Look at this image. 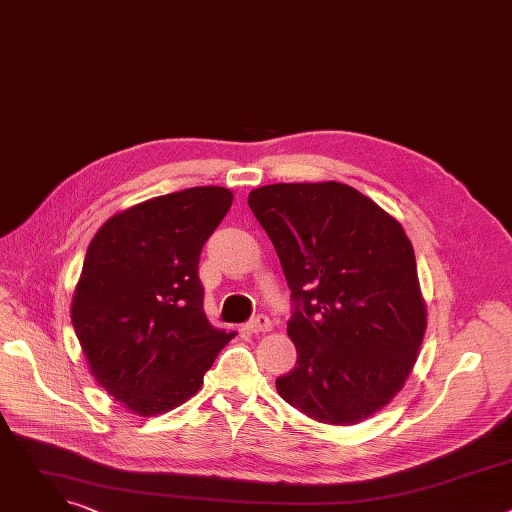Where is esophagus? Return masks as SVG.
I'll use <instances>...</instances> for the list:
<instances>
[{"label":"esophagus","mask_w":512,"mask_h":512,"mask_svg":"<svg viewBox=\"0 0 512 512\" xmlns=\"http://www.w3.org/2000/svg\"><path fill=\"white\" fill-rule=\"evenodd\" d=\"M247 330H249V332H253V334L269 332V330H271V320H269L267 316L259 314V316H255V318H251V320L247 322Z\"/></svg>","instance_id":"obj_1"}]
</instances>
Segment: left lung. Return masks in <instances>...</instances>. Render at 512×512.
<instances>
[{
  "mask_svg": "<svg viewBox=\"0 0 512 512\" xmlns=\"http://www.w3.org/2000/svg\"><path fill=\"white\" fill-rule=\"evenodd\" d=\"M249 208L291 289L298 362L277 393L320 423L371 417L405 385L427 324L403 227L340 182L261 186Z\"/></svg>",
  "mask_w": 512,
  "mask_h": 512,
  "instance_id": "8db88e82",
  "label": "left lung"
}]
</instances>
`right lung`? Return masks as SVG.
Wrapping results in <instances>:
<instances>
[{"label": "right lung", "mask_w": 512, "mask_h": 512, "mask_svg": "<svg viewBox=\"0 0 512 512\" xmlns=\"http://www.w3.org/2000/svg\"><path fill=\"white\" fill-rule=\"evenodd\" d=\"M233 192L196 186L135 204L93 237L72 326L97 383L131 413H166L198 393L235 336L210 326L198 261Z\"/></svg>", "instance_id": "add662e5"}]
</instances>
